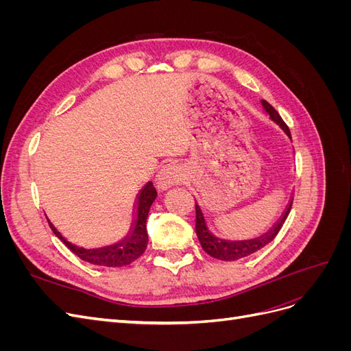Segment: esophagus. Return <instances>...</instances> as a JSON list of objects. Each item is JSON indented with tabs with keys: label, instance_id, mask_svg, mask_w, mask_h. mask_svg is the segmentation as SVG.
Instances as JSON below:
<instances>
[{
	"label": "esophagus",
	"instance_id": "esophagus-1",
	"mask_svg": "<svg viewBox=\"0 0 351 351\" xmlns=\"http://www.w3.org/2000/svg\"><path fill=\"white\" fill-rule=\"evenodd\" d=\"M183 180V171L182 168L176 164H167L164 165L156 176V183L161 189H167L182 183Z\"/></svg>",
	"mask_w": 351,
	"mask_h": 351
}]
</instances>
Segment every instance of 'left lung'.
Segmentation results:
<instances>
[{"mask_svg": "<svg viewBox=\"0 0 351 351\" xmlns=\"http://www.w3.org/2000/svg\"><path fill=\"white\" fill-rule=\"evenodd\" d=\"M262 105H263L265 111L269 114L271 120L277 123L281 127V129L287 133V136H289L291 139V133H290L289 125L284 123V120L281 119V115L277 112V110H275L272 105L267 101H262ZM195 204H196V202H195ZM291 205H293V202H290V205H289V208H287V210L284 212L282 218L272 227L271 231L267 232V234H263V236H261L258 239H253V240L227 241V240H221V239L210 234V231L206 227L204 214H202L199 205L196 204V234H197V239L200 241V246L209 254V256L219 259V261H237V259H241V258H246V256H249V254H253L254 252L261 250L262 247L267 246L268 243H271L275 237H277L287 215H289Z\"/></svg>", "mask_w": 351, "mask_h": 351, "instance_id": "8db88e82", "label": "left lung"}]
</instances>
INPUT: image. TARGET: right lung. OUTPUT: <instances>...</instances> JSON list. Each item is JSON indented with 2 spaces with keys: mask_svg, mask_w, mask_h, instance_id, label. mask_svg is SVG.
<instances>
[{
  "mask_svg": "<svg viewBox=\"0 0 351 351\" xmlns=\"http://www.w3.org/2000/svg\"><path fill=\"white\" fill-rule=\"evenodd\" d=\"M155 197H156V190L154 184L147 183L142 189L139 202H137V219H136L133 234L119 244H114V246L102 247V249L86 250V249L74 246V244H71L60 234L57 228L51 224L48 218L47 219L51 230L54 231V234L64 243L74 254H77L82 261L89 262L92 265H99V267H111V268L124 267V265H129L139 256H142L143 252L146 250V246H147L146 218H147V214H149V209H151V205L154 204Z\"/></svg>",
  "mask_w": 351,
  "mask_h": 351,
  "instance_id": "obj_1",
  "label": "right lung"
}]
</instances>
